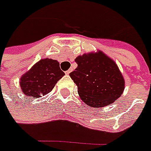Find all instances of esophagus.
Returning a JSON list of instances; mask_svg holds the SVG:
<instances>
[{
    "instance_id": "34e87169",
    "label": "esophagus",
    "mask_w": 151,
    "mask_h": 151,
    "mask_svg": "<svg viewBox=\"0 0 151 151\" xmlns=\"http://www.w3.org/2000/svg\"><path fill=\"white\" fill-rule=\"evenodd\" d=\"M71 71H72V69H70V70H68L65 71V74H66V75H69V74L71 72Z\"/></svg>"
}]
</instances>
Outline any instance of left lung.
Here are the masks:
<instances>
[{
	"mask_svg": "<svg viewBox=\"0 0 151 151\" xmlns=\"http://www.w3.org/2000/svg\"><path fill=\"white\" fill-rule=\"evenodd\" d=\"M77 68L70 73L78 94L88 106L101 107L122 95L124 81L114 61L102 52L78 56Z\"/></svg>",
	"mask_w": 151,
	"mask_h": 151,
	"instance_id": "8db88e82",
	"label": "left lung"
}]
</instances>
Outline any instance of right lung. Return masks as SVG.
<instances>
[{
    "label": "right lung",
    "instance_id": "obj_1",
    "mask_svg": "<svg viewBox=\"0 0 151 151\" xmlns=\"http://www.w3.org/2000/svg\"><path fill=\"white\" fill-rule=\"evenodd\" d=\"M64 75L65 73L60 70L58 61L44 59L22 76L20 86L27 96L40 97V95L50 92Z\"/></svg>",
    "mask_w": 151,
    "mask_h": 151
}]
</instances>
